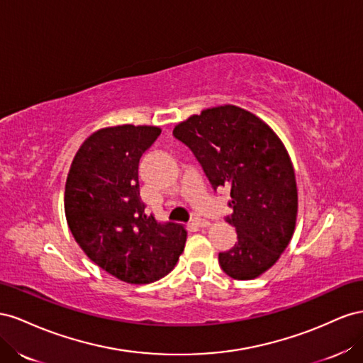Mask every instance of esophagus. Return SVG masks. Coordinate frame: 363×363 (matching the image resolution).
<instances>
[{"label":"esophagus","instance_id":"1","mask_svg":"<svg viewBox=\"0 0 363 363\" xmlns=\"http://www.w3.org/2000/svg\"><path fill=\"white\" fill-rule=\"evenodd\" d=\"M191 225L198 226V228H206V226H210V222L206 219H202V217H193Z\"/></svg>","mask_w":363,"mask_h":363}]
</instances>
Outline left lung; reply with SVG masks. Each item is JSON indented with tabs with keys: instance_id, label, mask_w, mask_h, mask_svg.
I'll return each mask as SVG.
<instances>
[{
	"instance_id": "left-lung-1",
	"label": "left lung",
	"mask_w": 363,
	"mask_h": 363,
	"mask_svg": "<svg viewBox=\"0 0 363 363\" xmlns=\"http://www.w3.org/2000/svg\"><path fill=\"white\" fill-rule=\"evenodd\" d=\"M173 137L202 165L213 190L228 187L237 231L219 264L234 279H252L272 267L292 239L298 211L295 172L275 132L233 105L202 111L179 123Z\"/></svg>"
}]
</instances>
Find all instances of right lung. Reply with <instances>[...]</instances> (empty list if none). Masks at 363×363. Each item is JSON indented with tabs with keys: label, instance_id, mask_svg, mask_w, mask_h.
Masks as SVG:
<instances>
[{
	"label": "right lung",
	"instance_id": "right-lung-1",
	"mask_svg": "<svg viewBox=\"0 0 363 363\" xmlns=\"http://www.w3.org/2000/svg\"><path fill=\"white\" fill-rule=\"evenodd\" d=\"M161 129L123 126L100 129L82 144L65 185L69 230L84 252L103 271L130 284L167 275L184 251L187 231L147 216L140 198L138 164Z\"/></svg>",
	"mask_w": 363,
	"mask_h": 363
}]
</instances>
